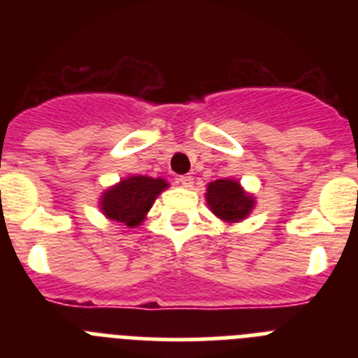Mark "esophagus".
<instances>
[{
    "label": "esophagus",
    "mask_w": 358,
    "mask_h": 358,
    "mask_svg": "<svg viewBox=\"0 0 358 358\" xmlns=\"http://www.w3.org/2000/svg\"><path fill=\"white\" fill-rule=\"evenodd\" d=\"M177 182L181 186H185V188H192L194 186V177L192 176H179L177 177Z\"/></svg>",
    "instance_id": "1"
}]
</instances>
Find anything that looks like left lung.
<instances>
[{
    "label": "left lung",
    "instance_id": "obj_1",
    "mask_svg": "<svg viewBox=\"0 0 358 358\" xmlns=\"http://www.w3.org/2000/svg\"><path fill=\"white\" fill-rule=\"evenodd\" d=\"M208 206L218 218L226 222H238L252 210V197L243 194L238 182L231 179H218L208 185Z\"/></svg>",
    "mask_w": 358,
    "mask_h": 358
}]
</instances>
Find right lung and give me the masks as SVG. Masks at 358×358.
<instances>
[{
	"label": "right lung",
	"mask_w": 358,
	"mask_h": 358,
	"mask_svg": "<svg viewBox=\"0 0 358 358\" xmlns=\"http://www.w3.org/2000/svg\"><path fill=\"white\" fill-rule=\"evenodd\" d=\"M166 181L147 176H134L123 179L102 195V211L115 222L134 227L143 222L157 195L166 188Z\"/></svg>",
	"instance_id": "add662e5"
}]
</instances>
